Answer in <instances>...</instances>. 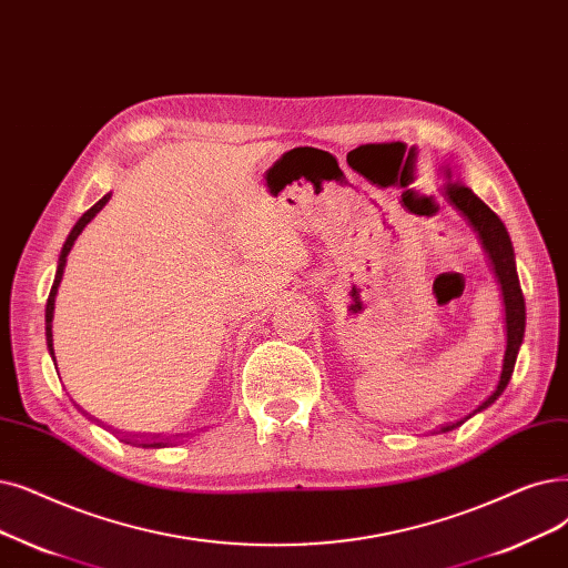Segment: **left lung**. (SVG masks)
I'll return each instance as SVG.
<instances>
[{"instance_id":"8db88e82","label":"left lung","mask_w":568,"mask_h":568,"mask_svg":"<svg viewBox=\"0 0 568 568\" xmlns=\"http://www.w3.org/2000/svg\"><path fill=\"white\" fill-rule=\"evenodd\" d=\"M443 174V194L446 200L462 213V217L471 225L480 239L483 251L487 253L489 266L495 271L497 283L501 285V297H504V313H506V353H504V366H501V376L497 383V389L489 394V397L471 413H480L485 408H489L495 404L501 392L506 389L513 368H515V359L517 353H520V345L525 338V297H523V287H520V278H517V268H515V253H513V243L510 236L506 232V225L499 220V215L491 211L478 194H474L471 187H466L459 179H455L453 169L448 164L438 166ZM468 415V417H471ZM468 417L459 423L440 427V432H453L459 425H464Z\"/></svg>"}]
</instances>
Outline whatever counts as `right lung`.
<instances>
[{
	"mask_svg": "<svg viewBox=\"0 0 568 568\" xmlns=\"http://www.w3.org/2000/svg\"><path fill=\"white\" fill-rule=\"evenodd\" d=\"M111 200V192H106L100 202H97L92 209H88L81 217L79 223L73 225V230L69 232L64 245H62V253H60V260H58V271H55V281H53V287H51V294H48V302H45V343H48V351H51V357L55 362V351H53V311H55V294H58V287L62 283V274H64V266H67V255L71 251L73 241L79 239V234L85 230V225L90 223V220L100 213ZM125 443H132V446H139V448H164L166 443L160 440V438H143V440H136V438H125Z\"/></svg>",
	"mask_w": 568,
	"mask_h": 568,
	"instance_id": "obj_1",
	"label": "right lung"
}]
</instances>
